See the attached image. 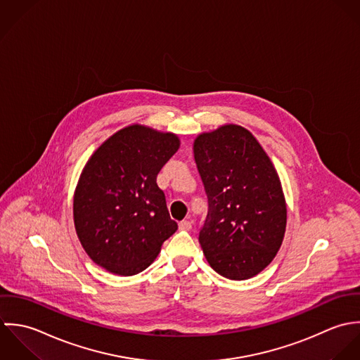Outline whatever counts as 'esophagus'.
Instances as JSON below:
<instances>
[{
	"instance_id": "obj_1",
	"label": "esophagus",
	"mask_w": 360,
	"mask_h": 360,
	"mask_svg": "<svg viewBox=\"0 0 360 360\" xmlns=\"http://www.w3.org/2000/svg\"><path fill=\"white\" fill-rule=\"evenodd\" d=\"M179 229L181 231H191L192 229V222L188 219H184L179 222Z\"/></svg>"
}]
</instances>
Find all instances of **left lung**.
<instances>
[{"instance_id":"1","label":"left lung","mask_w":360,"mask_h":360,"mask_svg":"<svg viewBox=\"0 0 360 360\" xmlns=\"http://www.w3.org/2000/svg\"><path fill=\"white\" fill-rule=\"evenodd\" d=\"M209 210L199 232L217 273L248 280L266 269L281 248L287 206L269 155L242 127L202 134L193 146Z\"/></svg>"}]
</instances>
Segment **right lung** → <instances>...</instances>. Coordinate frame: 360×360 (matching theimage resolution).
I'll use <instances>...</instances> for the list:
<instances>
[{
	"label": "right lung",
	"instance_id": "obj_1",
	"mask_svg": "<svg viewBox=\"0 0 360 360\" xmlns=\"http://www.w3.org/2000/svg\"><path fill=\"white\" fill-rule=\"evenodd\" d=\"M178 148L175 135L132 125L87 161L73 198V219L96 264L120 276L138 274L178 229L155 182Z\"/></svg>",
	"mask_w": 360,
	"mask_h": 360
}]
</instances>
